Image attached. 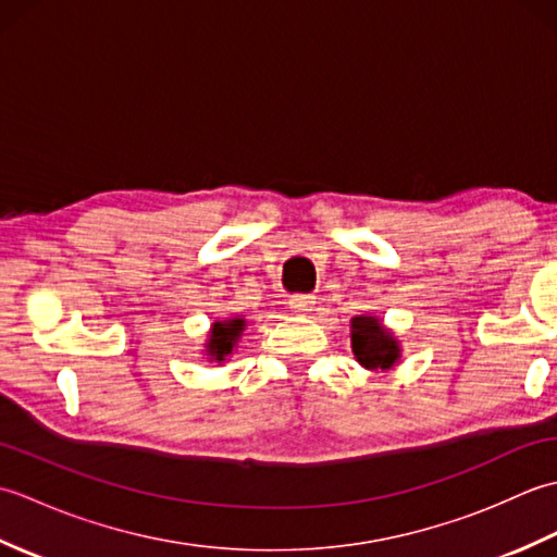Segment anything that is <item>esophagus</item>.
<instances>
[{
    "mask_svg": "<svg viewBox=\"0 0 557 557\" xmlns=\"http://www.w3.org/2000/svg\"><path fill=\"white\" fill-rule=\"evenodd\" d=\"M313 306H315V297H311V294H294V297H289V309L299 315L313 311Z\"/></svg>",
    "mask_w": 557,
    "mask_h": 557,
    "instance_id": "34e87169",
    "label": "esophagus"
}]
</instances>
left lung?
Here are the masks:
<instances>
[{"mask_svg": "<svg viewBox=\"0 0 557 557\" xmlns=\"http://www.w3.org/2000/svg\"><path fill=\"white\" fill-rule=\"evenodd\" d=\"M351 351L366 371H393L401 359V345L381 318L363 313L351 318Z\"/></svg>", "mask_w": 557, "mask_h": 557, "instance_id": "obj_1", "label": "left lung"}]
</instances>
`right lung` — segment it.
<instances>
[{
	"label": "right lung",
	"instance_id": "right-lung-1",
	"mask_svg": "<svg viewBox=\"0 0 557 557\" xmlns=\"http://www.w3.org/2000/svg\"><path fill=\"white\" fill-rule=\"evenodd\" d=\"M244 330H246L244 315H227L222 318V321L212 323L208 330L206 347H203V359H208L210 363L230 361L236 347H239Z\"/></svg>",
	"mask_w": 557,
	"mask_h": 557
}]
</instances>
